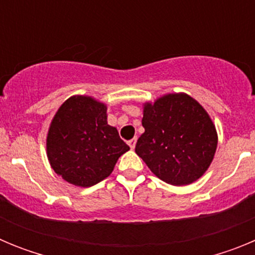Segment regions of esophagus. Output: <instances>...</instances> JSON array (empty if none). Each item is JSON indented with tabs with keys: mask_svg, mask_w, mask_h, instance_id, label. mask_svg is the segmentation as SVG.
<instances>
[{
	"mask_svg": "<svg viewBox=\"0 0 255 255\" xmlns=\"http://www.w3.org/2000/svg\"><path fill=\"white\" fill-rule=\"evenodd\" d=\"M128 144H129V147L131 148V149H134V148H135V144H136V138H132L131 140L128 141Z\"/></svg>",
	"mask_w": 255,
	"mask_h": 255,
	"instance_id": "1",
	"label": "esophagus"
}]
</instances>
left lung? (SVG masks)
I'll return each instance as SVG.
<instances>
[{"label":"left lung","instance_id":"1","mask_svg":"<svg viewBox=\"0 0 255 255\" xmlns=\"http://www.w3.org/2000/svg\"><path fill=\"white\" fill-rule=\"evenodd\" d=\"M144 132L135 153L162 181L188 185L208 170L217 149V131L208 112L185 93L144 103Z\"/></svg>","mask_w":255,"mask_h":255}]
</instances>
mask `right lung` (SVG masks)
Listing matches in <instances>:
<instances>
[{"instance_id":"1","label":"right lung","mask_w":255,"mask_h":255,"mask_svg":"<svg viewBox=\"0 0 255 255\" xmlns=\"http://www.w3.org/2000/svg\"><path fill=\"white\" fill-rule=\"evenodd\" d=\"M49 164L65 181L89 188L111 175L130 149L108 125L107 106L89 96H73L58 108L47 134Z\"/></svg>"}]
</instances>
